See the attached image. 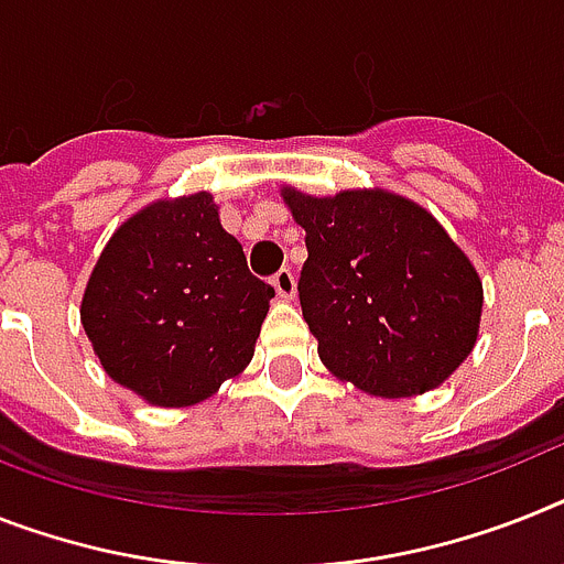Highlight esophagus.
I'll list each match as a JSON object with an SVG mask.
<instances>
[{
	"mask_svg": "<svg viewBox=\"0 0 564 564\" xmlns=\"http://www.w3.org/2000/svg\"><path fill=\"white\" fill-rule=\"evenodd\" d=\"M272 286L281 301H292V297H295V274H292L290 269H281V272L272 278Z\"/></svg>",
	"mask_w": 564,
	"mask_h": 564,
	"instance_id": "34e87169",
	"label": "esophagus"
}]
</instances>
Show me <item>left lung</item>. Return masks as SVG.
<instances>
[{
	"instance_id": "8db88e82",
	"label": "left lung",
	"mask_w": 564,
	"mask_h": 564,
	"mask_svg": "<svg viewBox=\"0 0 564 564\" xmlns=\"http://www.w3.org/2000/svg\"><path fill=\"white\" fill-rule=\"evenodd\" d=\"M306 231L301 310L324 367L378 399L444 384L479 338L481 278L424 206L387 188H281Z\"/></svg>"
}]
</instances>
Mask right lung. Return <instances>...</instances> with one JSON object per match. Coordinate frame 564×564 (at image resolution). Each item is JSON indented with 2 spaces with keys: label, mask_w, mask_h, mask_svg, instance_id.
Here are the masks:
<instances>
[{
  "label": "right lung",
  "mask_w": 564,
  "mask_h": 564,
  "mask_svg": "<svg viewBox=\"0 0 564 564\" xmlns=\"http://www.w3.org/2000/svg\"><path fill=\"white\" fill-rule=\"evenodd\" d=\"M209 192L163 197L113 231L79 321L102 370L154 406H192L252 361L274 290Z\"/></svg>",
  "instance_id": "add662e5"
}]
</instances>
